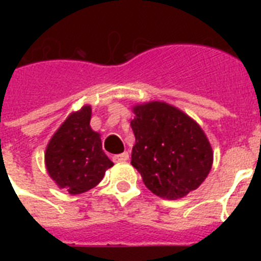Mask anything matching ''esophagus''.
I'll list each match as a JSON object with an SVG mask.
<instances>
[{
    "instance_id": "1",
    "label": "esophagus",
    "mask_w": 261,
    "mask_h": 261,
    "mask_svg": "<svg viewBox=\"0 0 261 261\" xmlns=\"http://www.w3.org/2000/svg\"><path fill=\"white\" fill-rule=\"evenodd\" d=\"M112 159H114V162L116 163H121V162H126L129 159V154L126 153H121V154H116V155L112 156Z\"/></svg>"
}]
</instances>
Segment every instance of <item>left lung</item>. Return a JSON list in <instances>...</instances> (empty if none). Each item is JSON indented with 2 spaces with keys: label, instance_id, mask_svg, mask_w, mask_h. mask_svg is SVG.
Returning a JSON list of instances; mask_svg holds the SVG:
<instances>
[{
  "label": "left lung",
  "instance_id": "left-lung-1",
  "mask_svg": "<svg viewBox=\"0 0 261 261\" xmlns=\"http://www.w3.org/2000/svg\"><path fill=\"white\" fill-rule=\"evenodd\" d=\"M133 112L136 144L130 163L145 186L167 200L197 190L213 163L212 146L199 124L165 102L135 106Z\"/></svg>",
  "mask_w": 261,
  "mask_h": 261
}]
</instances>
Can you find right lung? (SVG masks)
I'll use <instances>...</instances> for the list:
<instances>
[{"label":"right lung","mask_w":261,"mask_h":261,"mask_svg":"<svg viewBox=\"0 0 261 261\" xmlns=\"http://www.w3.org/2000/svg\"><path fill=\"white\" fill-rule=\"evenodd\" d=\"M91 107L73 112L52 136L45 149V167L55 183L80 195L100 183L114 166L102 150L100 135L90 126Z\"/></svg>","instance_id":"add662e5"}]
</instances>
